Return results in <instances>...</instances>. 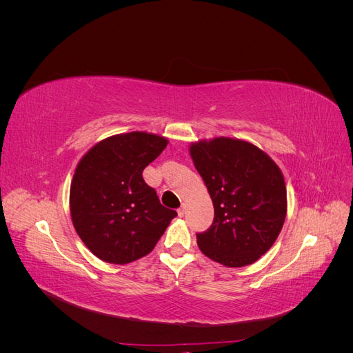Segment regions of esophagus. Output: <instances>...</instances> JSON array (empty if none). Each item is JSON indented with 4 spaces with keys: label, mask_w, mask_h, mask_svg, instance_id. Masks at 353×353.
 Wrapping results in <instances>:
<instances>
[{
    "label": "esophagus",
    "mask_w": 353,
    "mask_h": 353,
    "mask_svg": "<svg viewBox=\"0 0 353 353\" xmlns=\"http://www.w3.org/2000/svg\"><path fill=\"white\" fill-rule=\"evenodd\" d=\"M185 212H187V208H185V205H183V206H181V208L178 209V215H179V216H184Z\"/></svg>",
    "instance_id": "1"
}]
</instances>
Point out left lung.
<instances>
[{
  "instance_id": "left-lung-1",
  "label": "left lung",
  "mask_w": 353,
  "mask_h": 353,
  "mask_svg": "<svg viewBox=\"0 0 353 353\" xmlns=\"http://www.w3.org/2000/svg\"><path fill=\"white\" fill-rule=\"evenodd\" d=\"M190 154L215 209L210 228L197 234L200 250L228 268L256 262L272 248L287 215L280 168L259 147L227 137L193 143Z\"/></svg>"
}]
</instances>
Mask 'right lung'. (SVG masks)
<instances>
[{
    "mask_svg": "<svg viewBox=\"0 0 353 353\" xmlns=\"http://www.w3.org/2000/svg\"><path fill=\"white\" fill-rule=\"evenodd\" d=\"M165 137L128 132L90 148L70 184V216L85 245L104 262L125 265L150 253L176 212L160 205L143 179L165 150Z\"/></svg>",
    "mask_w": 353,
    "mask_h": 353,
    "instance_id": "right-lung-1",
    "label": "right lung"
}]
</instances>
